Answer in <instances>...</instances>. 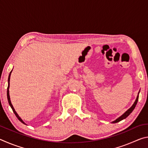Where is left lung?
Instances as JSON below:
<instances>
[{"label":"left lung","instance_id":"left-lung-1","mask_svg":"<svg viewBox=\"0 0 148 148\" xmlns=\"http://www.w3.org/2000/svg\"><path fill=\"white\" fill-rule=\"evenodd\" d=\"M139 92H140V91H139V92H138V95H137L136 99V100H135V101H134V104L132 105V106H131V108H130L129 109L127 110V111L125 112L123 114L121 115V116H120V117H119L118 118H117L116 120H115V121H112V123H117V122H119V121H121V120L124 119L126 118V117H128V116H129V115L132 113V112L133 111L134 109L135 108V107H136V104H137L138 101Z\"/></svg>","mask_w":148,"mask_h":148}]
</instances>
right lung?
Here are the masks:
<instances>
[{"mask_svg": "<svg viewBox=\"0 0 148 148\" xmlns=\"http://www.w3.org/2000/svg\"><path fill=\"white\" fill-rule=\"evenodd\" d=\"M12 71L10 72V74H9V76H8V88H7V99H8V103H9V105L10 106L11 108L12 109V110H13L14 113L15 114V115H16V116L17 117V119H18L20 121H21L22 123H23L25 125H26L25 123L23 120H22V119L19 116V115L17 114V112H16V110H15L13 106V105H12V102H11V101H10V93H9V88H10V76H11V74H12Z\"/></svg>", "mask_w": 148, "mask_h": 148, "instance_id": "obj_1", "label": "right lung"}]
</instances>
